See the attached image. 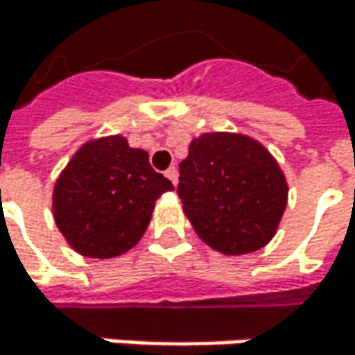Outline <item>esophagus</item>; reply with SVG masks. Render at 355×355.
<instances>
[{"label":"esophagus","mask_w":355,"mask_h":355,"mask_svg":"<svg viewBox=\"0 0 355 355\" xmlns=\"http://www.w3.org/2000/svg\"><path fill=\"white\" fill-rule=\"evenodd\" d=\"M164 175H166V178H171V182H173V184H177V182H178L177 166H171V168H168V171H166Z\"/></svg>","instance_id":"34e87169"}]
</instances>
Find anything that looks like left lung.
<instances>
[{
    "instance_id": "left-lung-1",
    "label": "left lung",
    "mask_w": 355,
    "mask_h": 355,
    "mask_svg": "<svg viewBox=\"0 0 355 355\" xmlns=\"http://www.w3.org/2000/svg\"><path fill=\"white\" fill-rule=\"evenodd\" d=\"M178 197L197 236L222 254L263 248L288 205V180L271 152L245 133L214 131L189 144Z\"/></svg>"
}]
</instances>
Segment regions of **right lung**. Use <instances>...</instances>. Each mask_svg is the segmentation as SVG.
<instances>
[{"instance_id": "obj_1", "label": "right lung", "mask_w": 355, "mask_h": 355, "mask_svg": "<svg viewBox=\"0 0 355 355\" xmlns=\"http://www.w3.org/2000/svg\"><path fill=\"white\" fill-rule=\"evenodd\" d=\"M173 182L150 166L146 150L107 135L78 148L53 187V218L67 245L90 259H112L148 230L156 199Z\"/></svg>"}]
</instances>
